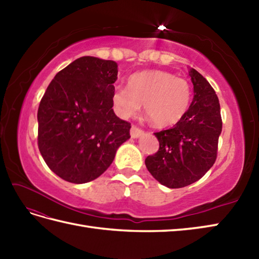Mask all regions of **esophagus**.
<instances>
[{
  "label": "esophagus",
  "mask_w": 259,
  "mask_h": 259,
  "mask_svg": "<svg viewBox=\"0 0 259 259\" xmlns=\"http://www.w3.org/2000/svg\"><path fill=\"white\" fill-rule=\"evenodd\" d=\"M142 135H144V131H142L141 129L137 128L136 125L131 126V129H130V136H131V138H134V139L139 138V137H141Z\"/></svg>",
  "instance_id": "obj_1"
}]
</instances>
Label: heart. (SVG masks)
<instances>
[{
  "mask_svg": "<svg viewBox=\"0 0 259 259\" xmlns=\"http://www.w3.org/2000/svg\"><path fill=\"white\" fill-rule=\"evenodd\" d=\"M190 98V85L185 79L167 71L147 70L131 75L128 88H117L112 93V103L122 118L134 117L144 104L153 124L164 128L185 117Z\"/></svg>",
  "mask_w": 259,
  "mask_h": 259,
  "instance_id": "1",
  "label": "heart"
}]
</instances>
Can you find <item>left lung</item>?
Returning <instances> with one entry per match:
<instances>
[{"mask_svg": "<svg viewBox=\"0 0 259 259\" xmlns=\"http://www.w3.org/2000/svg\"><path fill=\"white\" fill-rule=\"evenodd\" d=\"M194 98L185 117L171 129L156 133L159 150L146 158L152 177L168 188L196 183L216 161L223 122L216 92L195 69H189Z\"/></svg>", "mask_w": 259, "mask_h": 259, "instance_id": "left-lung-1", "label": "left lung"}]
</instances>
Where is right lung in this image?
<instances>
[{
  "instance_id": "1",
  "label": "right lung",
  "mask_w": 259,
  "mask_h": 259,
  "mask_svg": "<svg viewBox=\"0 0 259 259\" xmlns=\"http://www.w3.org/2000/svg\"><path fill=\"white\" fill-rule=\"evenodd\" d=\"M118 64L82 57L60 71L37 110V145L48 167L73 184L97 179L130 138L131 124L113 111Z\"/></svg>"
}]
</instances>
